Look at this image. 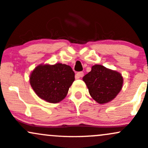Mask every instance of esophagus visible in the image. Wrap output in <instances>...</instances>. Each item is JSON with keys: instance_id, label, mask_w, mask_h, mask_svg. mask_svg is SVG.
<instances>
[{"instance_id": "esophagus-1", "label": "esophagus", "mask_w": 148, "mask_h": 148, "mask_svg": "<svg viewBox=\"0 0 148 148\" xmlns=\"http://www.w3.org/2000/svg\"><path fill=\"white\" fill-rule=\"evenodd\" d=\"M84 77V72L83 71H80V72H78L75 75V78L77 79H78L79 78H81V77Z\"/></svg>"}]
</instances>
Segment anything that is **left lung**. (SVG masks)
<instances>
[{"label": "left lung", "mask_w": 148, "mask_h": 148, "mask_svg": "<svg viewBox=\"0 0 148 148\" xmlns=\"http://www.w3.org/2000/svg\"><path fill=\"white\" fill-rule=\"evenodd\" d=\"M88 92L94 100L99 104L111 101L121 91L123 79L119 71L95 64L91 71L83 77Z\"/></svg>", "instance_id": "left-lung-1"}]
</instances>
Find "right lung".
Masks as SVG:
<instances>
[{"mask_svg": "<svg viewBox=\"0 0 148 148\" xmlns=\"http://www.w3.org/2000/svg\"><path fill=\"white\" fill-rule=\"evenodd\" d=\"M74 72L69 65L40 64L29 75V84L39 98L51 103H57L67 95L74 81Z\"/></svg>", "mask_w": 148, "mask_h": 148, "instance_id": "1", "label": "right lung"}]
</instances>
